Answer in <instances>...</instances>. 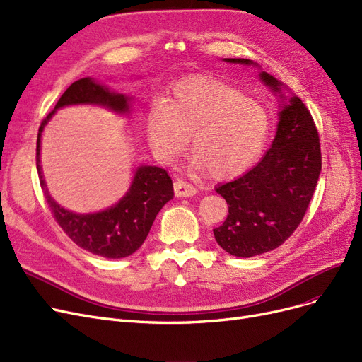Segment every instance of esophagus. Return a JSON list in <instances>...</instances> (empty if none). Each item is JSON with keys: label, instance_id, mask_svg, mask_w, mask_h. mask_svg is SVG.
I'll return each instance as SVG.
<instances>
[{"label": "esophagus", "instance_id": "34e87169", "mask_svg": "<svg viewBox=\"0 0 362 362\" xmlns=\"http://www.w3.org/2000/svg\"><path fill=\"white\" fill-rule=\"evenodd\" d=\"M174 194H176V197H192L197 194V189L191 183L179 179L174 182Z\"/></svg>", "mask_w": 362, "mask_h": 362}]
</instances>
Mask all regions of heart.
<instances>
[{"label":"heart","instance_id":"1","mask_svg":"<svg viewBox=\"0 0 362 362\" xmlns=\"http://www.w3.org/2000/svg\"><path fill=\"white\" fill-rule=\"evenodd\" d=\"M146 127L159 160L173 162L191 138L192 165L214 179H228L257 159L271 120L262 103L236 87L212 76H189L150 110Z\"/></svg>","mask_w":362,"mask_h":362}]
</instances>
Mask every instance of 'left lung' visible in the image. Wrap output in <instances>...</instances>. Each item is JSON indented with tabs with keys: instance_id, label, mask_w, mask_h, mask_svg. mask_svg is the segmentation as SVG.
<instances>
[{
	"instance_id": "left-lung-1",
	"label": "left lung",
	"mask_w": 362,
	"mask_h": 362,
	"mask_svg": "<svg viewBox=\"0 0 362 362\" xmlns=\"http://www.w3.org/2000/svg\"><path fill=\"white\" fill-rule=\"evenodd\" d=\"M228 63L254 64L245 58H226ZM260 79L278 93L283 84L262 72ZM322 170L317 127L299 98H290L279 111L276 135L257 165L240 177L216 186L226 198L228 215L214 228L218 245L236 257H254L278 248L304 218Z\"/></svg>"
}]
</instances>
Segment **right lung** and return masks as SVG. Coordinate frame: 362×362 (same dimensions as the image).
Instances as JSON below:
<instances>
[{"mask_svg": "<svg viewBox=\"0 0 362 362\" xmlns=\"http://www.w3.org/2000/svg\"><path fill=\"white\" fill-rule=\"evenodd\" d=\"M131 98L114 93L91 78L78 79L58 99L54 111L43 119L36 147V165L46 203L55 221L78 247L107 259H123L134 254L146 240L159 211L173 195V182L164 168L141 165L135 171L129 191L107 211L75 214L62 207L49 195L40 167V138L45 124L58 108L69 105H102L119 114L129 112Z\"/></svg>", "mask_w": 362, "mask_h": 362, "instance_id": "obj_1", "label": "right lung"}]
</instances>
